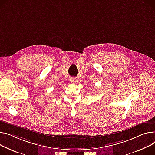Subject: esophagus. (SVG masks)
Listing matches in <instances>:
<instances>
[{
    "instance_id": "esophagus-1",
    "label": "esophagus",
    "mask_w": 155,
    "mask_h": 155,
    "mask_svg": "<svg viewBox=\"0 0 155 155\" xmlns=\"http://www.w3.org/2000/svg\"><path fill=\"white\" fill-rule=\"evenodd\" d=\"M70 81L72 84H75V83H77V82H78V80L75 78H70Z\"/></svg>"
}]
</instances>
